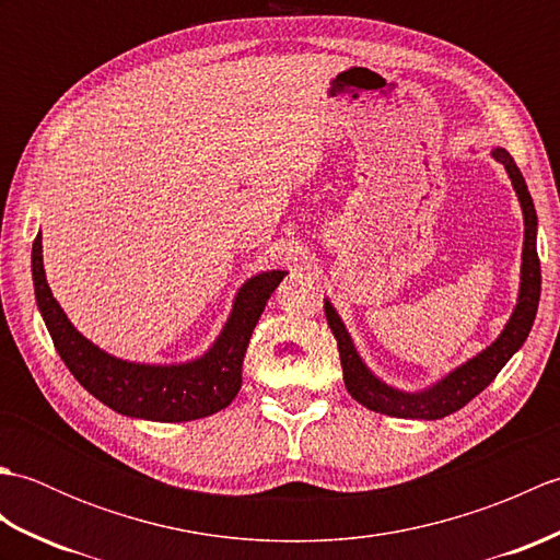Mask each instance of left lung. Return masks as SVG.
<instances>
[{
    "label": "left lung",
    "instance_id": "left-lung-1",
    "mask_svg": "<svg viewBox=\"0 0 560 560\" xmlns=\"http://www.w3.org/2000/svg\"><path fill=\"white\" fill-rule=\"evenodd\" d=\"M491 159L503 165L510 183L520 201L522 221H525V241H522V265H520V289H517V303L510 313L505 327L501 329L489 347L471 355L469 361L452 368L450 373L438 377L435 383L421 389H399L395 385L385 383L377 377L368 363L361 359L359 349L349 335L347 325L339 317L337 307L325 299V315L331 335L337 339L341 371H343V385H347L349 395L363 404L365 409L395 416V419H421V421H435L445 419V416L459 411L464 404L471 401L481 389L493 383V377L501 373V368L513 359L522 349V343L529 337V329L534 325L541 295V267L537 255V211H534V201L527 189L525 177L515 165L513 156L501 147L491 151Z\"/></svg>",
    "mask_w": 560,
    "mask_h": 560
}]
</instances>
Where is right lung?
<instances>
[{"mask_svg": "<svg viewBox=\"0 0 560 560\" xmlns=\"http://www.w3.org/2000/svg\"><path fill=\"white\" fill-rule=\"evenodd\" d=\"M31 271L35 303L57 353L83 389L129 419L180 423L205 419L229 407L243 385V359L265 305L287 269L257 271L237 289L219 337L197 359L180 363H139L103 351L71 325L55 301L43 267V235L33 241Z\"/></svg>", "mask_w": 560, "mask_h": 560, "instance_id": "obj_1", "label": "right lung"}]
</instances>
